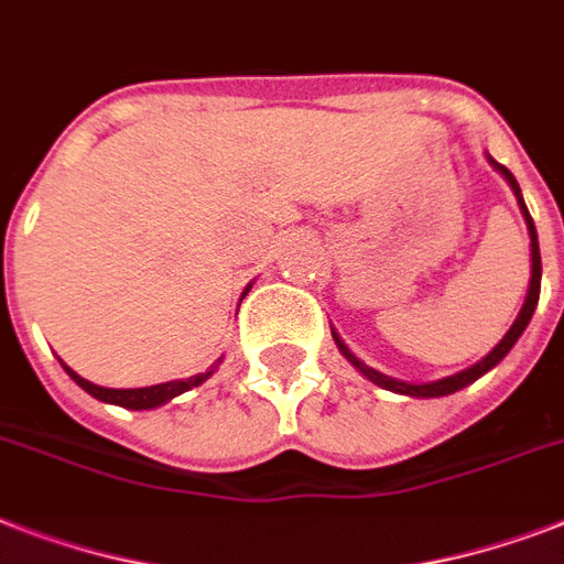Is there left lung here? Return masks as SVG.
Wrapping results in <instances>:
<instances>
[{
	"label": "left lung",
	"mask_w": 564,
	"mask_h": 564,
	"mask_svg": "<svg viewBox=\"0 0 564 564\" xmlns=\"http://www.w3.org/2000/svg\"><path fill=\"white\" fill-rule=\"evenodd\" d=\"M489 163L495 166V170L507 178V184L512 187V193H516L518 198V207H521V213H524V221H527V230H530V260H533V272H530V290H527V299H524V307H521V313H518V318L512 322V327L507 330V336L500 339L495 348H491L486 357H482L480 362H474L471 369H465V371H456V375L451 377H442V380H433V383H406V380H394V377L389 375H380V371L369 369L366 362L360 360V357H354L351 351H348V345L339 339V334L334 330V343L339 345V351L345 354V360L351 362V366H357V369L362 371V375L369 377L371 383H377L380 389H389V392H398V394H410V398H442V394H451V392H459L463 386L474 383L477 377H482L486 371H491L495 366H498L503 357H507L509 351H512V345L521 339V334L527 330V325H530V318H533L535 313V304H539V292H542V254H539V237H535V225L533 219H530V210H527V204L524 198H521V187H518V181L516 175L507 170V166H500L498 161H491Z\"/></svg>",
	"instance_id": "left-lung-1"
}]
</instances>
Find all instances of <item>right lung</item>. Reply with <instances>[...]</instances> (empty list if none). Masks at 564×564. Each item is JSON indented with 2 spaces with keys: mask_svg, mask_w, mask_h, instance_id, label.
I'll return each instance as SVG.
<instances>
[{
  "mask_svg": "<svg viewBox=\"0 0 564 564\" xmlns=\"http://www.w3.org/2000/svg\"><path fill=\"white\" fill-rule=\"evenodd\" d=\"M248 292V290H246ZM242 292V295H246ZM66 375L73 377L75 383L82 386L84 392H90L93 398H99L105 403H117V406H126V410H154V406H161V403L172 401V398H178V394L189 392L193 386H202L207 377L213 375L210 371H204V375H193L187 380H170V383H158V386H143V389H105V386H96L90 380H84L82 375H75L69 366H64Z\"/></svg>",
  "mask_w": 564,
  "mask_h": 564,
  "instance_id": "1",
  "label": "right lung"
}]
</instances>
